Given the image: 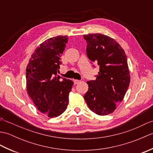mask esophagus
I'll return each instance as SVG.
<instances>
[{
  "instance_id": "34e87169",
  "label": "esophagus",
  "mask_w": 153,
  "mask_h": 153,
  "mask_svg": "<svg viewBox=\"0 0 153 153\" xmlns=\"http://www.w3.org/2000/svg\"><path fill=\"white\" fill-rule=\"evenodd\" d=\"M74 84H78L79 82H80V81L79 80H77V79H74Z\"/></svg>"
}]
</instances>
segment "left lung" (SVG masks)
I'll return each instance as SVG.
<instances>
[{"label": "left lung", "mask_w": 153, "mask_h": 153, "mask_svg": "<svg viewBox=\"0 0 153 153\" xmlns=\"http://www.w3.org/2000/svg\"><path fill=\"white\" fill-rule=\"evenodd\" d=\"M89 59L98 64L95 80L87 82L84 99L89 109L100 116L114 112L122 101L130 83V74L124 50L114 39L101 33L83 35Z\"/></svg>", "instance_id": "left-lung-1"}]
</instances>
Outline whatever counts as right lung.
<instances>
[{
    "instance_id": "obj_1",
    "label": "right lung",
    "mask_w": 153,
    "mask_h": 153,
    "mask_svg": "<svg viewBox=\"0 0 153 153\" xmlns=\"http://www.w3.org/2000/svg\"><path fill=\"white\" fill-rule=\"evenodd\" d=\"M68 41L66 35L45 41L35 50L26 68L28 95L37 109L49 118L60 116L66 110L74 85L71 80L57 74Z\"/></svg>"
}]
</instances>
